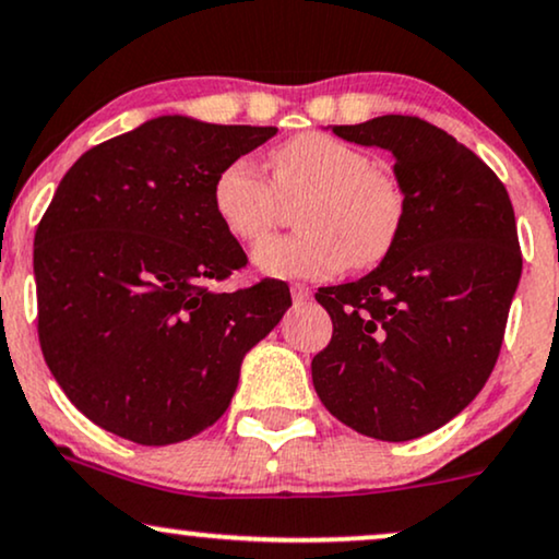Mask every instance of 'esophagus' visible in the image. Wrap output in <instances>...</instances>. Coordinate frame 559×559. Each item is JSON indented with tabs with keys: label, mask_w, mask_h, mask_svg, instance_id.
<instances>
[{
	"label": "esophagus",
	"mask_w": 559,
	"mask_h": 559,
	"mask_svg": "<svg viewBox=\"0 0 559 559\" xmlns=\"http://www.w3.org/2000/svg\"><path fill=\"white\" fill-rule=\"evenodd\" d=\"M292 299H294V305H305V301L312 299V292H309L305 284H294L292 286Z\"/></svg>",
	"instance_id": "obj_1"
}]
</instances>
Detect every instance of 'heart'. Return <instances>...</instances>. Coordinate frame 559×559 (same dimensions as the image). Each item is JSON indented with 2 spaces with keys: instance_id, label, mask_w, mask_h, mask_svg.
I'll return each mask as SVG.
<instances>
[{
  "instance_id": "heart-1",
  "label": "heart",
  "mask_w": 559,
  "mask_h": 559,
  "mask_svg": "<svg viewBox=\"0 0 559 559\" xmlns=\"http://www.w3.org/2000/svg\"><path fill=\"white\" fill-rule=\"evenodd\" d=\"M273 181L239 156L215 174L213 211L226 234L258 245L281 203L297 205L301 234L271 239L252 254L271 278H331L346 265L372 267L393 250L406 221V190L369 153L328 132H301L271 156Z\"/></svg>"
}]
</instances>
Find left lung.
<instances>
[{
  "mask_svg": "<svg viewBox=\"0 0 559 559\" xmlns=\"http://www.w3.org/2000/svg\"><path fill=\"white\" fill-rule=\"evenodd\" d=\"M333 132L393 153L406 221L372 273L314 294L333 338L312 382L346 427L406 442L448 425L492 374L523 267L515 213L497 174L425 119L388 114Z\"/></svg>",
  "mask_w": 559,
  "mask_h": 559,
  "instance_id": "obj_1",
  "label": "left lung"
}]
</instances>
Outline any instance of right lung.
<instances>
[{
	"instance_id": "right-lung-1",
	"label": "right lung",
	"mask_w": 559,
	"mask_h": 559,
	"mask_svg": "<svg viewBox=\"0 0 559 559\" xmlns=\"http://www.w3.org/2000/svg\"><path fill=\"white\" fill-rule=\"evenodd\" d=\"M275 132L156 117L91 147L59 181L33 241L38 341L93 425L138 445L200 435L292 307L281 281L213 288L247 262L213 211V179Z\"/></svg>"
}]
</instances>
